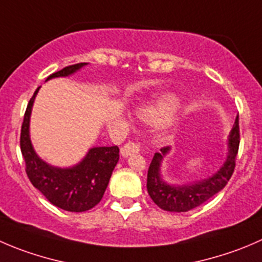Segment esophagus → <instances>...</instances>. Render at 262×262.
<instances>
[{"instance_id":"obj_1","label":"esophagus","mask_w":262,"mask_h":262,"mask_svg":"<svg viewBox=\"0 0 262 262\" xmlns=\"http://www.w3.org/2000/svg\"><path fill=\"white\" fill-rule=\"evenodd\" d=\"M139 151V144L134 141H128L123 147H121L120 152L124 157H128L130 155L137 154Z\"/></svg>"}]
</instances>
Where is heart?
Returning <instances> with one entry per match:
<instances>
[{"label": "heart", "mask_w": 262, "mask_h": 262, "mask_svg": "<svg viewBox=\"0 0 262 262\" xmlns=\"http://www.w3.org/2000/svg\"><path fill=\"white\" fill-rule=\"evenodd\" d=\"M178 105L177 98L172 96H165V97L160 98L152 105L146 106L139 111V116L143 120L151 121V123H156V121H161L166 119L172 111L175 110Z\"/></svg>", "instance_id": "b5f03b06"}]
</instances>
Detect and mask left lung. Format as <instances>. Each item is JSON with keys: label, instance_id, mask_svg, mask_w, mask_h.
<instances>
[{"label": "left lung", "instance_id": "8db88e82", "mask_svg": "<svg viewBox=\"0 0 262 262\" xmlns=\"http://www.w3.org/2000/svg\"><path fill=\"white\" fill-rule=\"evenodd\" d=\"M238 148H239V119L235 118L232 133L229 137V152L225 164L214 177L192 185L171 187L162 182L160 178V164L162 156L169 151V147L161 148V152H156L149 164L147 172V190L152 201L165 211L185 212L200 205L205 204L212 195L227 185L235 169Z\"/></svg>", "mask_w": 262, "mask_h": 262}]
</instances>
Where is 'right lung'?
I'll use <instances>...</instances> for the list:
<instances>
[{
  "mask_svg": "<svg viewBox=\"0 0 262 262\" xmlns=\"http://www.w3.org/2000/svg\"><path fill=\"white\" fill-rule=\"evenodd\" d=\"M85 65L74 63L51 74L67 77ZM38 90L30 98L24 114L20 132V149L25 161V171L30 183L55 206L72 212H83L100 204L107 188L114 167L119 160V147H95L85 159L72 169H57L43 162L35 155L29 139V118L33 101Z\"/></svg>",
  "mask_w": 262,
  "mask_h": 262,
  "instance_id": "obj_1",
  "label": "right lung"
}]
</instances>
